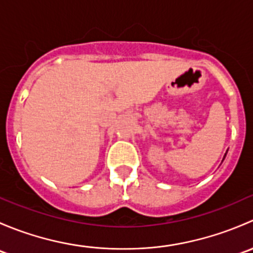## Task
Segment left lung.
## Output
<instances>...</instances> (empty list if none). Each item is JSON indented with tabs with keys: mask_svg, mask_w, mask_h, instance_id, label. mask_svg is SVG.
<instances>
[{
	"mask_svg": "<svg viewBox=\"0 0 253 253\" xmlns=\"http://www.w3.org/2000/svg\"><path fill=\"white\" fill-rule=\"evenodd\" d=\"M225 155H226V154H225ZM225 155H224V158H225ZM223 160H224V159H223Z\"/></svg>",
	"mask_w": 253,
	"mask_h": 253,
	"instance_id": "left-lung-1",
	"label": "left lung"
}]
</instances>
